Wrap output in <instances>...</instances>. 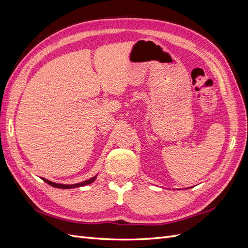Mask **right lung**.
Masks as SVG:
<instances>
[{"mask_svg":"<svg viewBox=\"0 0 248 248\" xmlns=\"http://www.w3.org/2000/svg\"><path fill=\"white\" fill-rule=\"evenodd\" d=\"M96 177H97V175H96V176H94V177H93V178H91V179L86 180V181H84V182H80V183H78V184H71V185L54 183V182L48 181V180H46V179H43V178H42V180H43L44 182H46L47 184H49V185H50V186H52V187H57V188H61V189H70V188H76V187H80V186H85V185H88V184H91V183H93V182L95 181Z\"/></svg>","mask_w":248,"mask_h":248,"instance_id":"add662e5","label":"right lung"}]
</instances>
